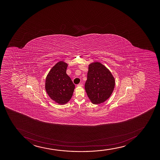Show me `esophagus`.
Instances as JSON below:
<instances>
[{
	"label": "esophagus",
	"instance_id": "obj_1",
	"mask_svg": "<svg viewBox=\"0 0 160 160\" xmlns=\"http://www.w3.org/2000/svg\"><path fill=\"white\" fill-rule=\"evenodd\" d=\"M83 86V84L82 83H79L78 84H77V87H82Z\"/></svg>",
	"mask_w": 160,
	"mask_h": 160
}]
</instances>
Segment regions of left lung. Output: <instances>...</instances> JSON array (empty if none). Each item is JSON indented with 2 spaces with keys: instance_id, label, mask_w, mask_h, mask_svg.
I'll return each mask as SVG.
<instances>
[{
  "instance_id": "obj_1",
  "label": "left lung",
  "mask_w": 160,
  "mask_h": 160,
  "mask_svg": "<svg viewBox=\"0 0 160 160\" xmlns=\"http://www.w3.org/2000/svg\"><path fill=\"white\" fill-rule=\"evenodd\" d=\"M114 87V78L106 67L99 62L89 65L85 88L93 103L100 104L108 99Z\"/></svg>"
}]
</instances>
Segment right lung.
Masks as SVG:
<instances>
[{
	"label": "right lung",
	"instance_id": "1",
	"mask_svg": "<svg viewBox=\"0 0 160 160\" xmlns=\"http://www.w3.org/2000/svg\"><path fill=\"white\" fill-rule=\"evenodd\" d=\"M68 65L60 61L52 68L45 81V89L52 99L60 105L71 99L75 85L66 73Z\"/></svg>",
	"mask_w": 160,
	"mask_h": 160
}]
</instances>
